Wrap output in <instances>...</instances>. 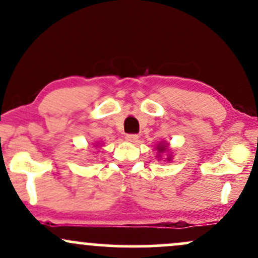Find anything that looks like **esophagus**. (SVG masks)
Instances as JSON below:
<instances>
[{
	"label": "esophagus",
	"instance_id": "obj_1",
	"mask_svg": "<svg viewBox=\"0 0 258 258\" xmlns=\"http://www.w3.org/2000/svg\"><path fill=\"white\" fill-rule=\"evenodd\" d=\"M126 141L130 142V143H136L138 141V135H135V133H128L126 135Z\"/></svg>",
	"mask_w": 258,
	"mask_h": 258
}]
</instances>
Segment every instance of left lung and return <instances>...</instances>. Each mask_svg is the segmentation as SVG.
I'll return each mask as SVG.
<instances>
[{
	"mask_svg": "<svg viewBox=\"0 0 258 258\" xmlns=\"http://www.w3.org/2000/svg\"><path fill=\"white\" fill-rule=\"evenodd\" d=\"M166 144H164V146H161V144H160V147H158V150H159V153H162V152H165V150H166ZM167 160H171L170 159V156H168V159Z\"/></svg>",
	"mask_w": 258,
	"mask_h": 258,
	"instance_id": "1",
	"label": "left lung"
}]
</instances>
